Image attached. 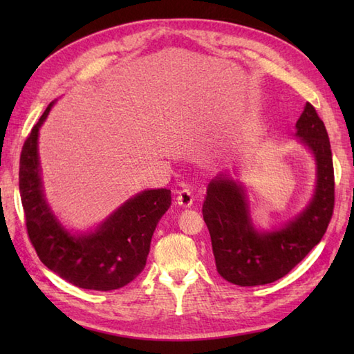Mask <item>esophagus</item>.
I'll return each mask as SVG.
<instances>
[{"label": "esophagus", "mask_w": 354, "mask_h": 354, "mask_svg": "<svg viewBox=\"0 0 354 354\" xmlns=\"http://www.w3.org/2000/svg\"><path fill=\"white\" fill-rule=\"evenodd\" d=\"M193 201H194V196H193V193L189 189H183V190L178 192V196H176L178 205L190 207L193 204Z\"/></svg>", "instance_id": "obj_1"}]
</instances>
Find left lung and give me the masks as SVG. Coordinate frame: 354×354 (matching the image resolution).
<instances>
[{
  "label": "left lung",
  "instance_id": "1",
  "mask_svg": "<svg viewBox=\"0 0 354 354\" xmlns=\"http://www.w3.org/2000/svg\"><path fill=\"white\" fill-rule=\"evenodd\" d=\"M297 135L317 160L315 196L284 228L260 234L248 214L242 187L225 178L209 183L202 214L212 237L217 272L237 286L272 283L289 274L326 234L335 208V171L324 122L307 102L297 122Z\"/></svg>",
  "mask_w": 354,
  "mask_h": 354
}]
</instances>
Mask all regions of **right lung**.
I'll list each match as a JSON object with an SVG mask.
<instances>
[{
    "label": "right lung",
    "instance_id": "1",
    "mask_svg": "<svg viewBox=\"0 0 354 354\" xmlns=\"http://www.w3.org/2000/svg\"><path fill=\"white\" fill-rule=\"evenodd\" d=\"M51 104L28 133L19 158V193L28 239L44 265L68 283L93 290L120 289L145 269L150 240L171 204V193L167 189L142 192L95 232L71 236L56 221L42 194L37 132Z\"/></svg>",
    "mask_w": 354,
    "mask_h": 354
}]
</instances>
